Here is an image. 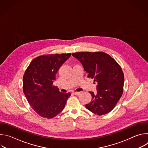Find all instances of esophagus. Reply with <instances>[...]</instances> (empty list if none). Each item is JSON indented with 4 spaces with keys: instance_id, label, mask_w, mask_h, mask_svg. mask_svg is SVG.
Returning <instances> with one entry per match:
<instances>
[{
    "instance_id": "obj_1",
    "label": "esophagus",
    "mask_w": 148,
    "mask_h": 148,
    "mask_svg": "<svg viewBox=\"0 0 148 148\" xmlns=\"http://www.w3.org/2000/svg\"><path fill=\"white\" fill-rule=\"evenodd\" d=\"M73 93H74V94H75L76 95H79L80 94V92H74Z\"/></svg>"
}]
</instances>
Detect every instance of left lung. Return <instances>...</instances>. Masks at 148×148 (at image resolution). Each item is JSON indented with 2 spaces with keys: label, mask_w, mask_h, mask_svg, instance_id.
Here are the masks:
<instances>
[{
  "label": "left lung",
  "mask_w": 148,
  "mask_h": 148,
  "mask_svg": "<svg viewBox=\"0 0 148 148\" xmlns=\"http://www.w3.org/2000/svg\"><path fill=\"white\" fill-rule=\"evenodd\" d=\"M72 56L81 63L88 77L97 82V91L90 92L92 99L86 108L99 115L111 111L123 92L124 75L120 66L103 52H78Z\"/></svg>",
  "instance_id": "obj_1"
}]
</instances>
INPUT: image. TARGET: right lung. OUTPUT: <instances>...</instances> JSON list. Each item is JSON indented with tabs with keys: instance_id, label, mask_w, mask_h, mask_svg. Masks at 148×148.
Segmentation results:
<instances>
[{
	"instance_id": "add662e5",
	"label": "right lung",
	"mask_w": 148,
	"mask_h": 148,
	"mask_svg": "<svg viewBox=\"0 0 148 148\" xmlns=\"http://www.w3.org/2000/svg\"><path fill=\"white\" fill-rule=\"evenodd\" d=\"M70 56L71 53L37 57L25 73L23 92L31 107L41 117L50 119L57 115L71 95L53 86L57 71Z\"/></svg>"
}]
</instances>
